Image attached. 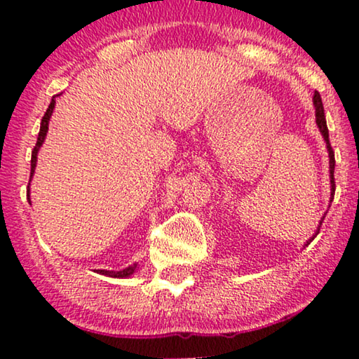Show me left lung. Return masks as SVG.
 Returning <instances> with one entry per match:
<instances>
[{
	"instance_id": "1",
	"label": "left lung",
	"mask_w": 359,
	"mask_h": 359,
	"mask_svg": "<svg viewBox=\"0 0 359 359\" xmlns=\"http://www.w3.org/2000/svg\"><path fill=\"white\" fill-rule=\"evenodd\" d=\"M313 107H316V122L318 126V130H320V134L323 137V140H325L327 144V151H328V165H330V203L333 201V194H335V178H333V171H335V154H333L332 150V145H330V140H328V129H327V121H325V114H323V104H322V97L316 91V95H313ZM325 219V214H323V217L320 219V222H318V227L316 230V235H313L312 238H309L306 245H309L312 242L313 238L317 237L318 230H320V225H322V220Z\"/></svg>"
}]
</instances>
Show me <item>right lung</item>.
I'll return each instance as SVG.
<instances>
[{
	"label": "right lung",
	"mask_w": 359,
	"mask_h": 359,
	"mask_svg": "<svg viewBox=\"0 0 359 359\" xmlns=\"http://www.w3.org/2000/svg\"><path fill=\"white\" fill-rule=\"evenodd\" d=\"M57 96H60V95H57ZM57 96L52 97L50 106H48L47 112H46V114H43V117H42L41 130H39V137H37V144H36V147H34V150H32V158H31V180H29V184H31L32 176H34V171H36L37 154H39V150H41L43 140H46V137H47L48 122H50L52 112H53V109H55V97H57ZM29 194H31V189H27V201H29V203H31V198H29ZM139 268H140L139 263H134V264H130V266L121 269V271H109V269H97L96 273L104 274V276H109V278H130L132 274L137 273V269H139Z\"/></svg>",
	"instance_id": "add662e5"
}]
</instances>
